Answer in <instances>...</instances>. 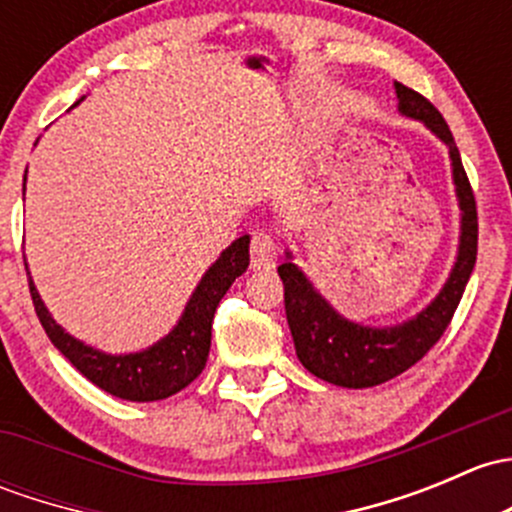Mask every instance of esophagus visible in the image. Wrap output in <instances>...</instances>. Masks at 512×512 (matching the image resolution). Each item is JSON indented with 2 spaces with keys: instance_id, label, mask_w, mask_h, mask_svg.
Instances as JSON below:
<instances>
[{
  "instance_id": "34e87169",
  "label": "esophagus",
  "mask_w": 512,
  "mask_h": 512,
  "mask_svg": "<svg viewBox=\"0 0 512 512\" xmlns=\"http://www.w3.org/2000/svg\"><path fill=\"white\" fill-rule=\"evenodd\" d=\"M277 255H279V245L274 235L265 233V230L252 233L250 257L255 270H270V267H274V262H277Z\"/></svg>"
}]
</instances>
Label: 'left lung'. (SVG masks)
<instances>
[{"instance_id":"left-lung-1","label":"left lung","mask_w":512,"mask_h":512,"mask_svg":"<svg viewBox=\"0 0 512 512\" xmlns=\"http://www.w3.org/2000/svg\"><path fill=\"white\" fill-rule=\"evenodd\" d=\"M402 115L424 122L441 142L449 147L451 169H454L456 196L461 208V240L454 270L446 279L439 297L424 311L405 324L370 328L343 319L328 301L311 287L309 279L294 262L277 267L284 284V309H287L289 331H292L297 358L306 370L326 383L341 387H373L397 378L422 360L444 336L446 326L454 319L464 289L476 265L478 252V213L469 176H466L461 154L456 149L451 129L441 112L417 90L395 83ZM287 257H292L287 252Z\"/></svg>"}]
</instances>
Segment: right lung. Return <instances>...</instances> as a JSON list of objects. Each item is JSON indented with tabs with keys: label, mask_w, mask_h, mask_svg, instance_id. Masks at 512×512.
Here are the masks:
<instances>
[{
	"label": "right lung",
	"mask_w": 512,
	"mask_h": 512,
	"mask_svg": "<svg viewBox=\"0 0 512 512\" xmlns=\"http://www.w3.org/2000/svg\"><path fill=\"white\" fill-rule=\"evenodd\" d=\"M247 265H250V235H242L233 245L225 247L211 265V270L203 274L174 331L147 351L127 355H107L80 343L78 338H73L71 333H66L53 321L31 277L29 289L43 331L51 338L53 346L71 360L75 370H80L100 390L122 397V400L154 402L176 395L203 373L208 351H211L215 309H218L220 299L225 297L230 284L235 282V277H240L247 270Z\"/></svg>",
	"instance_id": "1"
}]
</instances>
